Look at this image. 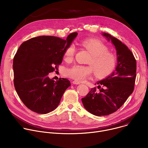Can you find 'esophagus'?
<instances>
[{
    "mask_svg": "<svg viewBox=\"0 0 148 148\" xmlns=\"http://www.w3.org/2000/svg\"><path fill=\"white\" fill-rule=\"evenodd\" d=\"M72 83L74 84H76V85H78V84H80L79 82H78V81H75V80L73 81H72Z\"/></svg>",
    "mask_w": 148,
    "mask_h": 148,
    "instance_id": "esophagus-1",
    "label": "esophagus"
}]
</instances>
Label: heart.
<instances>
[{"label":"heart","instance_id":"obj_1","mask_svg":"<svg viewBox=\"0 0 148 148\" xmlns=\"http://www.w3.org/2000/svg\"><path fill=\"white\" fill-rule=\"evenodd\" d=\"M80 45L91 53L87 62L91 66L75 64L65 71L67 77L81 82L91 77L93 70L95 75L98 77L107 76L114 71L116 58L102 41L95 38H87L81 41ZM74 54V47L72 45L69 46L64 52L65 60L71 61Z\"/></svg>","mask_w":148,"mask_h":148}]
</instances>
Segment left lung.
<instances>
[{"instance_id":"left-lung-1","label":"left lung","mask_w":148,"mask_h":148,"mask_svg":"<svg viewBox=\"0 0 148 148\" xmlns=\"http://www.w3.org/2000/svg\"><path fill=\"white\" fill-rule=\"evenodd\" d=\"M103 35L115 46L118 64L111 75L97 82L98 87L92 88L81 99L84 108L97 116L108 115L120 108L133 92L136 75V62L131 51L110 34Z\"/></svg>"}]
</instances>
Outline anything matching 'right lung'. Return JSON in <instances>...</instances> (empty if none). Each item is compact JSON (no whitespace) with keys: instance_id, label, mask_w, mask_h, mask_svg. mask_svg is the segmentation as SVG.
Segmentation results:
<instances>
[{"instance_id":"obj_1","label":"right lung","mask_w":148,"mask_h":148,"mask_svg":"<svg viewBox=\"0 0 148 148\" xmlns=\"http://www.w3.org/2000/svg\"><path fill=\"white\" fill-rule=\"evenodd\" d=\"M77 34L71 33L66 40L50 36L33 37L19 47L13 58L14 86L31 111L46 114L54 110L71 86L66 78L55 81L48 74L58 69L65 50Z\"/></svg>"}]
</instances>
